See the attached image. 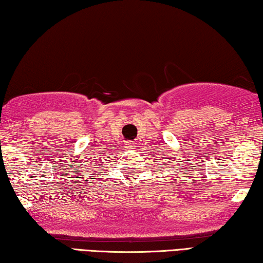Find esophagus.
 <instances>
[{
    "label": "esophagus",
    "instance_id": "34e87169",
    "mask_svg": "<svg viewBox=\"0 0 263 263\" xmlns=\"http://www.w3.org/2000/svg\"><path fill=\"white\" fill-rule=\"evenodd\" d=\"M124 147H125L127 151H132V149H135L137 146H136V142H133V141H126L125 142V146H124Z\"/></svg>",
    "mask_w": 263,
    "mask_h": 263
}]
</instances>
